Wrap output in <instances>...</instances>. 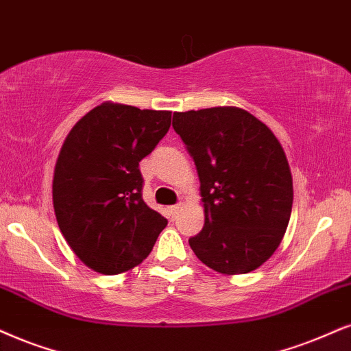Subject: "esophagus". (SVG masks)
Listing matches in <instances>:
<instances>
[{
    "instance_id": "1",
    "label": "esophagus",
    "mask_w": 351,
    "mask_h": 351,
    "mask_svg": "<svg viewBox=\"0 0 351 351\" xmlns=\"http://www.w3.org/2000/svg\"><path fill=\"white\" fill-rule=\"evenodd\" d=\"M180 208H181V206L178 204V206H171V207H168V212H170V215H171V217H175V215L178 214V212H180Z\"/></svg>"
}]
</instances>
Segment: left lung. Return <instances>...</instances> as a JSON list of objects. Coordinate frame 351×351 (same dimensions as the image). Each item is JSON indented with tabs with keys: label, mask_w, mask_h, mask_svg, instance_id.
Returning <instances> with one entry per match:
<instances>
[{
	"label": "left lung",
	"mask_w": 351,
	"mask_h": 351,
	"mask_svg": "<svg viewBox=\"0 0 351 351\" xmlns=\"http://www.w3.org/2000/svg\"><path fill=\"white\" fill-rule=\"evenodd\" d=\"M201 181L204 228L189 246L207 267L238 275L261 267L282 243L293 180L282 144L238 106L173 113Z\"/></svg>",
	"instance_id": "obj_1"
}]
</instances>
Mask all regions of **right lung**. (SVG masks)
<instances>
[{"label":"right lung","instance_id":"right-lung-1","mask_svg":"<svg viewBox=\"0 0 351 351\" xmlns=\"http://www.w3.org/2000/svg\"><path fill=\"white\" fill-rule=\"evenodd\" d=\"M170 123L171 112L105 101L66 136L53 173V207L69 247L95 272L139 265L167 227L143 201L139 162Z\"/></svg>","mask_w":351,"mask_h":351}]
</instances>
